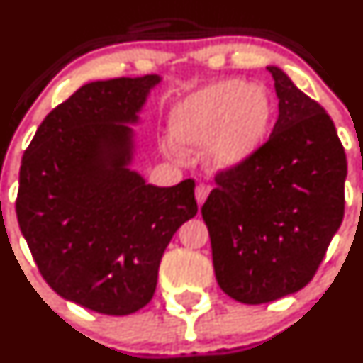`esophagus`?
I'll return each instance as SVG.
<instances>
[{
	"instance_id": "obj_1",
	"label": "esophagus",
	"mask_w": 363,
	"mask_h": 363,
	"mask_svg": "<svg viewBox=\"0 0 363 363\" xmlns=\"http://www.w3.org/2000/svg\"><path fill=\"white\" fill-rule=\"evenodd\" d=\"M209 192H211V186L204 185V183H201V185H197L196 189V199H197V204L202 206L204 204V201L208 199Z\"/></svg>"
}]
</instances>
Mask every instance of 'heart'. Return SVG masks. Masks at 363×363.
I'll use <instances>...</instances> for the list:
<instances>
[{"instance_id":"1","label":"heart","mask_w":363,"mask_h":363,"mask_svg":"<svg viewBox=\"0 0 363 363\" xmlns=\"http://www.w3.org/2000/svg\"><path fill=\"white\" fill-rule=\"evenodd\" d=\"M275 123L270 89L259 83L225 79L183 96L169 112V138L182 150H201L214 169L251 161Z\"/></svg>"}]
</instances>
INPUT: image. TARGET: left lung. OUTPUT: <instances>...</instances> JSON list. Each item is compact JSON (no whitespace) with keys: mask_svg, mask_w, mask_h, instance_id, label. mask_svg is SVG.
Returning a JSON list of instances; mask_svg holds the SVG:
<instances>
[{"mask_svg":"<svg viewBox=\"0 0 363 363\" xmlns=\"http://www.w3.org/2000/svg\"><path fill=\"white\" fill-rule=\"evenodd\" d=\"M279 119L258 154L216 174L201 213L225 294L245 305L298 292L313 279L345 216V149L320 104L282 69Z\"/></svg>","mask_w":363,"mask_h":363,"instance_id":"1","label":"left lung"}]
</instances>
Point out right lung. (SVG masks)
I'll list each match as a JSON object with an SVG mask.
<instances>
[{
  "label": "right lung",
  "instance_id": "obj_1",
  "mask_svg": "<svg viewBox=\"0 0 363 363\" xmlns=\"http://www.w3.org/2000/svg\"><path fill=\"white\" fill-rule=\"evenodd\" d=\"M157 74L81 86L53 108L22 157L18 227L43 279L67 301L130 315L150 301L164 249L197 214L196 183L155 186L130 169V124Z\"/></svg>",
  "mask_w": 363,
  "mask_h": 363
}]
</instances>
